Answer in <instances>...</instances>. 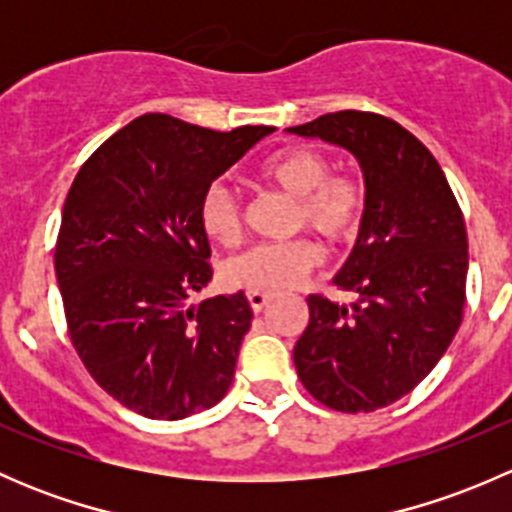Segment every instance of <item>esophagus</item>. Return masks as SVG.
Returning <instances> with one entry per match:
<instances>
[{"instance_id": "34e87169", "label": "esophagus", "mask_w": 512, "mask_h": 512, "mask_svg": "<svg viewBox=\"0 0 512 512\" xmlns=\"http://www.w3.org/2000/svg\"><path fill=\"white\" fill-rule=\"evenodd\" d=\"M247 302H250L252 312H262V309L267 307V302H270V294L255 292V289H250V292H247Z\"/></svg>"}]
</instances>
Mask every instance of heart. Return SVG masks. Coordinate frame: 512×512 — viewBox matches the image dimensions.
Here are the masks:
<instances>
[{
    "instance_id": "obj_1",
    "label": "heart",
    "mask_w": 512,
    "mask_h": 512,
    "mask_svg": "<svg viewBox=\"0 0 512 512\" xmlns=\"http://www.w3.org/2000/svg\"><path fill=\"white\" fill-rule=\"evenodd\" d=\"M260 183L282 190L294 200V227H309L329 245L354 240L366 213V188L359 178L332 173L324 153L289 146L262 158L255 168ZM198 223L210 242L232 247L242 237L240 200L225 185L215 183L203 193ZM319 247L307 237L277 245H257L225 262L223 275L232 287L277 292L304 280L319 262Z\"/></svg>"
}]
</instances>
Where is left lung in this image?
<instances>
[{"mask_svg": "<svg viewBox=\"0 0 512 512\" xmlns=\"http://www.w3.org/2000/svg\"><path fill=\"white\" fill-rule=\"evenodd\" d=\"M287 131L344 148L364 173V220L334 277L354 299L309 294L294 366L319 404L366 414L416 389L456 337L466 307V223L438 160L391 118L337 111Z\"/></svg>", "mask_w": 512, "mask_h": 512, "instance_id": "obj_1", "label": "left lung"}]
</instances>
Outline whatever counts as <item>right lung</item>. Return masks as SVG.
<instances>
[{
    "label": "right lung",
    "instance_id": "obj_1",
    "mask_svg": "<svg viewBox=\"0 0 512 512\" xmlns=\"http://www.w3.org/2000/svg\"><path fill=\"white\" fill-rule=\"evenodd\" d=\"M272 131L220 133L146 113L98 146L74 178L56 280L74 349L126 409L178 421L230 389L252 309L242 292L188 304L213 280L198 205Z\"/></svg>",
    "mask_w": 512,
    "mask_h": 512
}]
</instances>
